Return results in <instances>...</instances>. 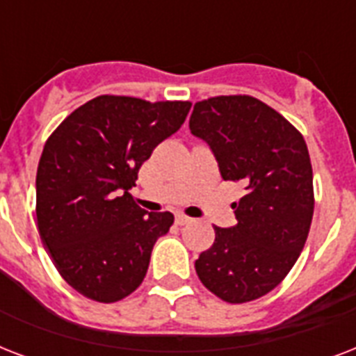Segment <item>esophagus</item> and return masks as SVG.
<instances>
[{
    "instance_id": "esophagus-1",
    "label": "esophagus",
    "mask_w": 356,
    "mask_h": 356,
    "mask_svg": "<svg viewBox=\"0 0 356 356\" xmlns=\"http://www.w3.org/2000/svg\"><path fill=\"white\" fill-rule=\"evenodd\" d=\"M175 222H177V225H186V223L192 222V218H188L186 214H177V216H175Z\"/></svg>"
}]
</instances>
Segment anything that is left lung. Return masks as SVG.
I'll return each instance as SVG.
<instances>
[{
  "mask_svg": "<svg viewBox=\"0 0 356 356\" xmlns=\"http://www.w3.org/2000/svg\"><path fill=\"white\" fill-rule=\"evenodd\" d=\"M190 131L211 145L223 181L242 183L238 223L214 227L195 260L200 281L227 303H248L279 286L303 251L314 214L312 164L303 134L251 96L197 102Z\"/></svg>",
  "mask_w": 356,
  "mask_h": 356,
  "instance_id": "8db88e82",
  "label": "left lung"
}]
</instances>
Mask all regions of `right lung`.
Instances as JSON below:
<instances>
[{"mask_svg": "<svg viewBox=\"0 0 356 356\" xmlns=\"http://www.w3.org/2000/svg\"><path fill=\"white\" fill-rule=\"evenodd\" d=\"M190 102L97 96L46 140L36 170V223L64 281L81 296L116 303L142 284L172 212L134 203L138 170L186 120Z\"/></svg>", "mask_w": 356, "mask_h": 356, "instance_id": "right-lung-1", "label": "right lung"}]
</instances>
